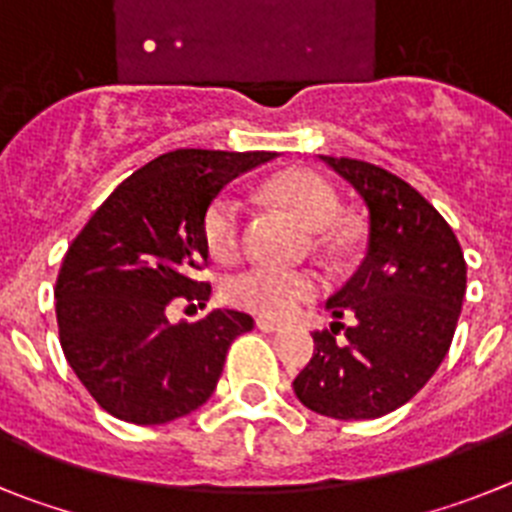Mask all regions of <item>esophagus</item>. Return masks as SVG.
Listing matches in <instances>:
<instances>
[{"instance_id": "1", "label": "esophagus", "mask_w": 512, "mask_h": 512, "mask_svg": "<svg viewBox=\"0 0 512 512\" xmlns=\"http://www.w3.org/2000/svg\"><path fill=\"white\" fill-rule=\"evenodd\" d=\"M257 330H260V332H281L283 324L270 322V319H257Z\"/></svg>"}]
</instances>
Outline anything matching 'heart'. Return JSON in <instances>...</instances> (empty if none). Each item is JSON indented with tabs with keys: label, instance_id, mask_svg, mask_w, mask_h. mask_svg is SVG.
<instances>
[{
	"label": "heart",
	"instance_id": "heart-1",
	"mask_svg": "<svg viewBox=\"0 0 512 512\" xmlns=\"http://www.w3.org/2000/svg\"><path fill=\"white\" fill-rule=\"evenodd\" d=\"M268 201L311 231V247L327 260H345L358 247V229L340 219V201L330 182L311 170H286L265 182ZM203 239L213 257L229 260L242 244V203L216 195L203 213ZM324 283L311 270H278L255 265L226 281V299L239 309L270 319H286L317 299Z\"/></svg>",
	"mask_w": 512,
	"mask_h": 512
}]
</instances>
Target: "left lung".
Returning a JSON list of instances; mask_svg holds the SVG:
<instances>
[{
	"label": "left lung",
	"instance_id": "obj_1",
	"mask_svg": "<svg viewBox=\"0 0 512 512\" xmlns=\"http://www.w3.org/2000/svg\"><path fill=\"white\" fill-rule=\"evenodd\" d=\"M368 208L361 268L327 301L330 330L293 391L304 407L335 420H373L410 402L446 358L466 293L461 244L412 185L376 164L322 157ZM342 316H355L350 328ZM340 329L345 338H337Z\"/></svg>",
	"mask_w": 512,
	"mask_h": 512
}]
</instances>
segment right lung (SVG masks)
<instances>
[{
  "label": "right lung",
  "mask_w": 512,
  "mask_h": 512,
  "mask_svg": "<svg viewBox=\"0 0 512 512\" xmlns=\"http://www.w3.org/2000/svg\"><path fill=\"white\" fill-rule=\"evenodd\" d=\"M275 151L177 149L123 180L69 244L56 322L71 371L102 410L133 425L190 415L213 394L226 350L252 330L244 311L170 324L172 301L206 306L203 213L226 182Z\"/></svg>",
  "instance_id": "right-lung-1"
}]
</instances>
